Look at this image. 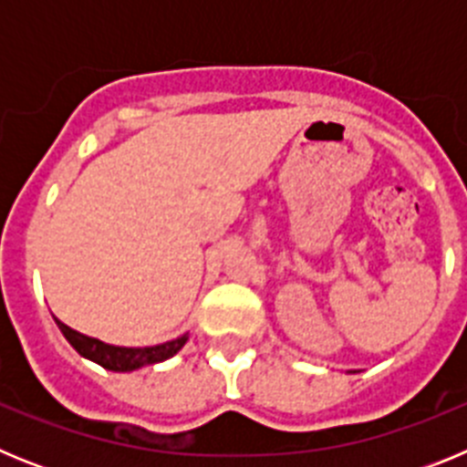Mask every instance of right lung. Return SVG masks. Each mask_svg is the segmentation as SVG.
<instances>
[{"mask_svg":"<svg viewBox=\"0 0 467 467\" xmlns=\"http://www.w3.org/2000/svg\"><path fill=\"white\" fill-rule=\"evenodd\" d=\"M57 327L65 334V339L74 346V350L79 356L88 358V360L98 362L105 369H111V372H133V369H140L144 365H156V362H163L168 358H172L177 350L187 344V334L180 337L175 341H166V344L150 346V348H121V346H109L102 344L98 339H90L86 334H79L77 329L67 327L65 323H60L56 317Z\"/></svg>","mask_w":467,"mask_h":467,"instance_id":"add662e5","label":"right lung"}]
</instances>
